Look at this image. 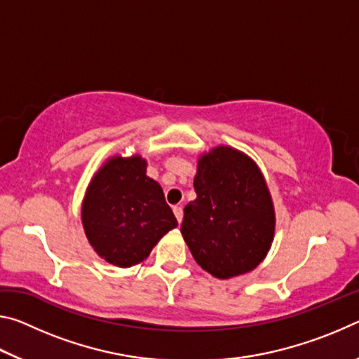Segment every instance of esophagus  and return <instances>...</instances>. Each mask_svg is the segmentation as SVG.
Masks as SVG:
<instances>
[{"label":"esophagus","instance_id":"obj_1","mask_svg":"<svg viewBox=\"0 0 359 359\" xmlns=\"http://www.w3.org/2000/svg\"><path fill=\"white\" fill-rule=\"evenodd\" d=\"M172 210H174V215H175V218H177L179 223L184 220V209H182L180 205H174Z\"/></svg>","mask_w":359,"mask_h":359}]
</instances>
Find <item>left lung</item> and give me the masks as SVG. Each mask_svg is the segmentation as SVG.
Masks as SVG:
<instances>
[{
  "mask_svg": "<svg viewBox=\"0 0 359 359\" xmlns=\"http://www.w3.org/2000/svg\"><path fill=\"white\" fill-rule=\"evenodd\" d=\"M196 199L180 233L204 271L231 278L255 269L274 239V205L258 166L241 151L217 147L198 161Z\"/></svg>",
  "mask_w": 359,
  "mask_h": 359,
  "instance_id": "obj_1",
  "label": "left lung"
}]
</instances>
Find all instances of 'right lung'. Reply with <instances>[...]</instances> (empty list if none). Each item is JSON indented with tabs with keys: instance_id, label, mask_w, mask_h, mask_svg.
<instances>
[{
	"instance_id": "1",
	"label": "right lung",
	"mask_w": 359,
	"mask_h": 359,
	"mask_svg": "<svg viewBox=\"0 0 359 359\" xmlns=\"http://www.w3.org/2000/svg\"><path fill=\"white\" fill-rule=\"evenodd\" d=\"M141 156L111 158L90 184L82 204L88 242L107 263H141L168 231L177 226L165 193L145 175Z\"/></svg>"
}]
</instances>
